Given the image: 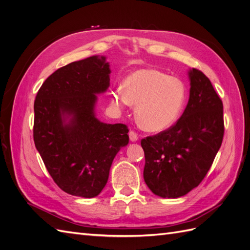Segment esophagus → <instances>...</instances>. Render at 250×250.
I'll list each match as a JSON object with an SVG mask.
<instances>
[{
  "label": "esophagus",
  "mask_w": 250,
  "mask_h": 250,
  "mask_svg": "<svg viewBox=\"0 0 250 250\" xmlns=\"http://www.w3.org/2000/svg\"><path fill=\"white\" fill-rule=\"evenodd\" d=\"M129 139H130L131 142H137L139 140V137H138V134L135 133L134 131H130L129 132Z\"/></svg>",
  "instance_id": "obj_1"
}]
</instances>
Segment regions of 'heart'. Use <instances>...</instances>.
<instances>
[{
    "label": "heart",
    "instance_id": "obj_1",
    "mask_svg": "<svg viewBox=\"0 0 250 250\" xmlns=\"http://www.w3.org/2000/svg\"><path fill=\"white\" fill-rule=\"evenodd\" d=\"M112 106L121 110L137 104L135 116L147 131L166 130L178 119L186 101V87L178 78L161 71L141 69L124 80V89L110 92Z\"/></svg>",
    "mask_w": 250,
    "mask_h": 250
}]
</instances>
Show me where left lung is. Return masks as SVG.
<instances>
[{"mask_svg": "<svg viewBox=\"0 0 250 250\" xmlns=\"http://www.w3.org/2000/svg\"><path fill=\"white\" fill-rule=\"evenodd\" d=\"M190 98L176 124L143 139L144 179L154 195L179 198L197 187L207 175L221 147L223 104L202 72L191 69Z\"/></svg>", "mask_w": 250, "mask_h": 250, "instance_id": "left-lung-1", "label": "left lung"}]
</instances>
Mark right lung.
<instances>
[{
    "mask_svg": "<svg viewBox=\"0 0 250 250\" xmlns=\"http://www.w3.org/2000/svg\"><path fill=\"white\" fill-rule=\"evenodd\" d=\"M110 73L105 56L78 60L49 76L35 98V147L55 184L73 196L99 195L113 158L129 142L126 125L96 117L97 96L108 89Z\"/></svg>",
    "mask_w": 250,
    "mask_h": 250,
    "instance_id": "obj_1",
    "label": "right lung"
}]
</instances>
